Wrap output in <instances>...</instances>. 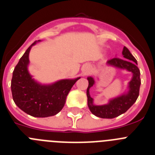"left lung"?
Instances as JSON below:
<instances>
[{
    "label": "left lung",
    "mask_w": 155,
    "mask_h": 155,
    "mask_svg": "<svg viewBox=\"0 0 155 155\" xmlns=\"http://www.w3.org/2000/svg\"><path fill=\"white\" fill-rule=\"evenodd\" d=\"M107 64L121 69H127L133 73V78L129 83V92L127 94H123L111 100L109 104L104 105H93V99L90 96L89 89L91 86H93L94 81L91 77L87 78L88 87L87 88V105L90 111L92 114L100 118L113 119L126 113L137 99L140 86L141 83L140 78V72L137 68V60L126 46H124L123 50V58L115 57L110 59L108 61Z\"/></svg>",
    "instance_id": "1"
}]
</instances>
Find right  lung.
Here are the masks:
<instances>
[{"mask_svg":"<svg viewBox=\"0 0 155 155\" xmlns=\"http://www.w3.org/2000/svg\"><path fill=\"white\" fill-rule=\"evenodd\" d=\"M35 42L27 49L14 69L11 84L12 97L18 107L27 114L48 117L63 109L71 87L81 78L59 81L51 85H41L35 82L27 70L29 51Z\"/></svg>","mask_w":155,"mask_h":155,"instance_id":"obj_1","label":"right lung"}]
</instances>
